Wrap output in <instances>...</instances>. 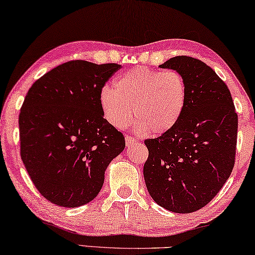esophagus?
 <instances>
[{
    "mask_svg": "<svg viewBox=\"0 0 255 255\" xmlns=\"http://www.w3.org/2000/svg\"><path fill=\"white\" fill-rule=\"evenodd\" d=\"M136 141H138V140H136L135 138H133V136H131V135H128V134L125 135V143H127L128 147H130L131 144L136 142Z\"/></svg>",
    "mask_w": 255,
    "mask_h": 255,
    "instance_id": "1",
    "label": "esophagus"
}]
</instances>
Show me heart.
Returning <instances> with one entry per match:
<instances>
[{
  "mask_svg": "<svg viewBox=\"0 0 255 255\" xmlns=\"http://www.w3.org/2000/svg\"><path fill=\"white\" fill-rule=\"evenodd\" d=\"M114 87L100 90L99 103L106 121L115 128H127L133 112L136 131L163 134L185 112L188 85L178 70L136 67L116 76Z\"/></svg>",
  "mask_w": 255,
  "mask_h": 255,
  "instance_id": "obj_1",
  "label": "heart"
}]
</instances>
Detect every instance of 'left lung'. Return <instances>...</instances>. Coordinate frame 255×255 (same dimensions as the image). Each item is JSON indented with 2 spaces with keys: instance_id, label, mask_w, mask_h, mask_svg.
Returning <instances> with one entry per match:
<instances>
[{
  "instance_id": "left-lung-1",
  "label": "left lung",
  "mask_w": 255,
  "mask_h": 255,
  "mask_svg": "<svg viewBox=\"0 0 255 255\" xmlns=\"http://www.w3.org/2000/svg\"><path fill=\"white\" fill-rule=\"evenodd\" d=\"M159 67L185 76L188 98L171 131L144 140L143 177L159 206L191 213L209 204L232 174L238 117L228 87L205 62L179 56Z\"/></svg>"
}]
</instances>
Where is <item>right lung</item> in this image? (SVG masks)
Here are the masks:
<instances>
[{"mask_svg":"<svg viewBox=\"0 0 255 255\" xmlns=\"http://www.w3.org/2000/svg\"><path fill=\"white\" fill-rule=\"evenodd\" d=\"M117 64L73 60L35 82L19 114L20 156L40 194L58 206L91 202L125 139L104 119L100 90Z\"/></svg>","mask_w":255,"mask_h":255,"instance_id":"1","label":"right lung"}]
</instances>
